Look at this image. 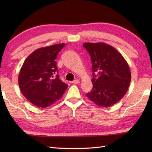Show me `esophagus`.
Returning a JSON list of instances; mask_svg holds the SVG:
<instances>
[{
	"label": "esophagus",
	"instance_id": "obj_1",
	"mask_svg": "<svg viewBox=\"0 0 152 152\" xmlns=\"http://www.w3.org/2000/svg\"><path fill=\"white\" fill-rule=\"evenodd\" d=\"M72 83H74V84H77V83H80V80H74V81H72V82H71Z\"/></svg>",
	"mask_w": 152,
	"mask_h": 152
}]
</instances>
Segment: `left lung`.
<instances>
[{
  "mask_svg": "<svg viewBox=\"0 0 152 152\" xmlns=\"http://www.w3.org/2000/svg\"><path fill=\"white\" fill-rule=\"evenodd\" d=\"M91 56L93 89L87 97L102 107L121 100L127 91L131 74L127 61L114 47L104 42L83 44Z\"/></svg>",
  "mask_w": 152,
  "mask_h": 152,
  "instance_id": "8db88e82",
  "label": "left lung"
}]
</instances>
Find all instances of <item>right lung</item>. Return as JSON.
<instances>
[{"label": "right lung", "instance_id": "right-lung-1", "mask_svg": "<svg viewBox=\"0 0 152 152\" xmlns=\"http://www.w3.org/2000/svg\"><path fill=\"white\" fill-rule=\"evenodd\" d=\"M65 44L39 48L28 56L21 66L18 83L22 94L40 108H46L58 101L68 85L57 74L56 58Z\"/></svg>", "mask_w": 152, "mask_h": 152}]
</instances>
